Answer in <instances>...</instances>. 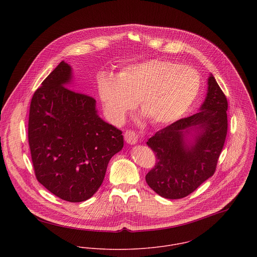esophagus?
<instances>
[{
    "label": "esophagus",
    "mask_w": 257,
    "mask_h": 257,
    "mask_svg": "<svg viewBox=\"0 0 257 257\" xmlns=\"http://www.w3.org/2000/svg\"><path fill=\"white\" fill-rule=\"evenodd\" d=\"M124 140L125 142L128 144V145H136L138 144V141H139V138L137 136V134L134 132V131H126L124 133Z\"/></svg>",
    "instance_id": "34e87169"
}]
</instances>
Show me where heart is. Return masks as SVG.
I'll return each mask as SVG.
<instances>
[{
	"label": "heart",
	"mask_w": 257,
	"mask_h": 257,
	"mask_svg": "<svg viewBox=\"0 0 257 257\" xmlns=\"http://www.w3.org/2000/svg\"><path fill=\"white\" fill-rule=\"evenodd\" d=\"M201 88L199 73L190 66L152 59L130 64L116 77L101 76L98 92L106 112L121 121L138 101L140 110L155 125L181 118Z\"/></svg>",
	"instance_id": "heart-1"
}]
</instances>
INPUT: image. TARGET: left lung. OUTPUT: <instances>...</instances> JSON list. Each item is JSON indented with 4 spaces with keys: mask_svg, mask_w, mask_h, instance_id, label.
I'll return each instance as SVG.
<instances>
[{
    "mask_svg": "<svg viewBox=\"0 0 257 257\" xmlns=\"http://www.w3.org/2000/svg\"><path fill=\"white\" fill-rule=\"evenodd\" d=\"M199 110L158 131L147 143L156 163L146 180L163 198H184L215 173L227 132V101L212 74Z\"/></svg>",
    "mask_w": 257,
    "mask_h": 257,
    "instance_id": "obj_1",
    "label": "left lung"
}]
</instances>
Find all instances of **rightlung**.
<instances>
[{"instance_id":"obj_1","label":"right lung","mask_w":257,"mask_h":257,"mask_svg":"<svg viewBox=\"0 0 257 257\" xmlns=\"http://www.w3.org/2000/svg\"><path fill=\"white\" fill-rule=\"evenodd\" d=\"M72 78L71 66L61 61L35 92L29 144L37 181L58 198L78 203L98 191L123 138L99 116L94 98L67 88Z\"/></svg>"}]
</instances>
